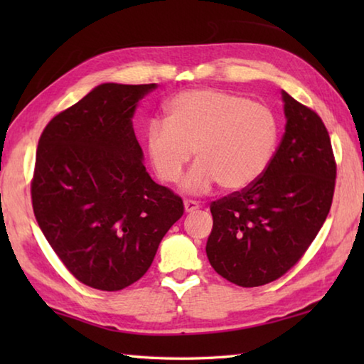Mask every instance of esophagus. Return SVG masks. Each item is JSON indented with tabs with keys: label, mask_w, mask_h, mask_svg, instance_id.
Listing matches in <instances>:
<instances>
[{
	"label": "esophagus",
	"mask_w": 364,
	"mask_h": 364,
	"mask_svg": "<svg viewBox=\"0 0 364 364\" xmlns=\"http://www.w3.org/2000/svg\"><path fill=\"white\" fill-rule=\"evenodd\" d=\"M200 205L197 204L196 200H184V210H186V213H191V212H196L197 208H199Z\"/></svg>",
	"instance_id": "34e87169"
}]
</instances>
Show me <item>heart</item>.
Here are the masks:
<instances>
[{
    "label": "heart",
    "instance_id": "b5f03b06",
    "mask_svg": "<svg viewBox=\"0 0 364 364\" xmlns=\"http://www.w3.org/2000/svg\"><path fill=\"white\" fill-rule=\"evenodd\" d=\"M273 110L218 88H193L165 102L164 122L146 130V147L157 176L176 183L193 157L197 164L183 183L188 193H205L215 183L242 191L260 178L278 146Z\"/></svg>",
    "mask_w": 364,
    "mask_h": 364
}]
</instances>
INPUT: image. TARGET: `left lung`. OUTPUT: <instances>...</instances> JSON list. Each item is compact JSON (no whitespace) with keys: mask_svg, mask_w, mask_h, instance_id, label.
<instances>
[{"mask_svg":"<svg viewBox=\"0 0 364 364\" xmlns=\"http://www.w3.org/2000/svg\"><path fill=\"white\" fill-rule=\"evenodd\" d=\"M286 132L264 173L212 202L208 262L232 284L257 287L287 273L331 210L336 160L315 110L282 91Z\"/></svg>","mask_w":364,"mask_h":364,"instance_id":"left-lung-1","label":"left lung"}]
</instances>
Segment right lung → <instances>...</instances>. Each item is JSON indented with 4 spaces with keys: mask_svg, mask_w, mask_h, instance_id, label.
I'll use <instances>...</instances> for the list:
<instances>
[{
    "mask_svg": "<svg viewBox=\"0 0 364 364\" xmlns=\"http://www.w3.org/2000/svg\"><path fill=\"white\" fill-rule=\"evenodd\" d=\"M156 88L96 86L54 117L38 141L35 218L65 268L100 291H122L143 278L184 212L181 197L146 171L134 136V109Z\"/></svg>",
    "mask_w": 364,
    "mask_h": 364,
    "instance_id": "right-lung-1",
    "label": "right lung"
}]
</instances>
